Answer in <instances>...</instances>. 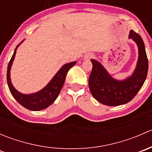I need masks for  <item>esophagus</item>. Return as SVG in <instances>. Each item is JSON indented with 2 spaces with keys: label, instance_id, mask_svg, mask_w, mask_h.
Masks as SVG:
<instances>
[{
  "label": "esophagus",
  "instance_id": "esophagus-1",
  "mask_svg": "<svg viewBox=\"0 0 152 152\" xmlns=\"http://www.w3.org/2000/svg\"><path fill=\"white\" fill-rule=\"evenodd\" d=\"M93 55H91V54H87V55H86V56H85V59H87V60H89V59H92V58H93Z\"/></svg>",
  "mask_w": 152,
  "mask_h": 152
}]
</instances>
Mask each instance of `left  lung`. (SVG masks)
Listing matches in <instances>:
<instances>
[{"mask_svg":"<svg viewBox=\"0 0 152 152\" xmlns=\"http://www.w3.org/2000/svg\"><path fill=\"white\" fill-rule=\"evenodd\" d=\"M129 37L132 39L138 47V60L134 73L124 80L113 79L106 69L97 61L93 63L89 78V87L93 97L103 104L119 106L129 102L143 85L148 69V58L141 37L131 30Z\"/></svg>","mask_w":152,"mask_h":152,"instance_id":"1","label":"left lung"}]
</instances>
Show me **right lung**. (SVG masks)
I'll list each match as a JSON object with an SVG mask.
<instances>
[{
    "instance_id": "add662e5",
    "label": "right lung",
    "mask_w": 152,
    "mask_h": 152,
    "mask_svg": "<svg viewBox=\"0 0 152 152\" xmlns=\"http://www.w3.org/2000/svg\"><path fill=\"white\" fill-rule=\"evenodd\" d=\"M20 44L21 43H20L16 47L15 52L9 62L8 67H7V83H8L9 88L12 96L16 99V101L20 104L29 110L39 111V110L47 108L54 102L63 87L67 72L73 65H76V62L75 61V62H70L63 65L53 76V79L50 81V82L39 92L32 93V94H23L18 92L14 87L10 79L11 67L15 59L17 48Z\"/></svg>"
}]
</instances>
